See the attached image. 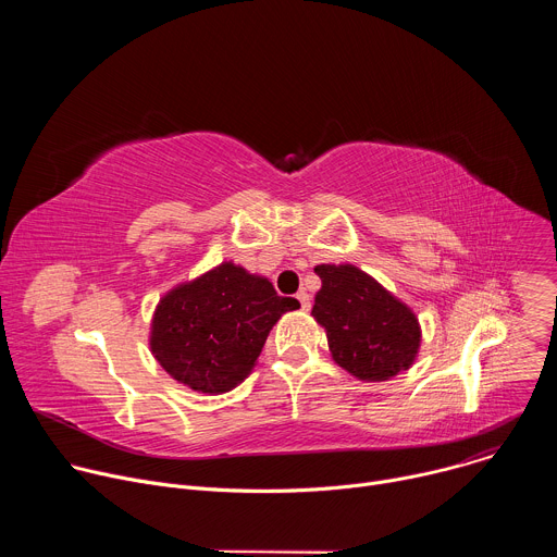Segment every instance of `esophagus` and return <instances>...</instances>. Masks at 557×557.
<instances>
[{"label":"esophagus","mask_w":557,"mask_h":557,"mask_svg":"<svg viewBox=\"0 0 557 557\" xmlns=\"http://www.w3.org/2000/svg\"><path fill=\"white\" fill-rule=\"evenodd\" d=\"M297 301H299V308L301 310H310V297H308V293H297Z\"/></svg>","instance_id":"esophagus-1"}]
</instances>
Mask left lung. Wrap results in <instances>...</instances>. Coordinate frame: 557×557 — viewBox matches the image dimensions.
<instances>
[{
	"label": "left lung",
	"instance_id": "8db88e82",
	"mask_svg": "<svg viewBox=\"0 0 557 557\" xmlns=\"http://www.w3.org/2000/svg\"><path fill=\"white\" fill-rule=\"evenodd\" d=\"M314 273L322 288L312 317L335 363L361 381H387L414 363L421 326L410 306L352 264H320Z\"/></svg>",
	"mask_w": 557,
	"mask_h": 557
}]
</instances>
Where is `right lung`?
<instances>
[{"mask_svg": "<svg viewBox=\"0 0 557 557\" xmlns=\"http://www.w3.org/2000/svg\"><path fill=\"white\" fill-rule=\"evenodd\" d=\"M295 308L267 277L222 262L158 301L149 348L178 383L222 394L249 376L271 329Z\"/></svg>", "mask_w": 557, "mask_h": 557, "instance_id": "right-lung-1", "label": "right lung"}]
</instances>
